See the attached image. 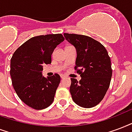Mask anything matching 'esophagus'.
<instances>
[{
	"mask_svg": "<svg viewBox=\"0 0 132 132\" xmlns=\"http://www.w3.org/2000/svg\"><path fill=\"white\" fill-rule=\"evenodd\" d=\"M61 78H62V79H64V78H65V76L61 75Z\"/></svg>",
	"mask_w": 132,
	"mask_h": 132,
	"instance_id": "esophagus-1",
	"label": "esophagus"
}]
</instances>
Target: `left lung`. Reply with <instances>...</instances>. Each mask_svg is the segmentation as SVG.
<instances>
[{
	"mask_svg": "<svg viewBox=\"0 0 132 132\" xmlns=\"http://www.w3.org/2000/svg\"><path fill=\"white\" fill-rule=\"evenodd\" d=\"M64 36L76 50L74 69L81 76L79 81L71 78L72 99L82 108H93L103 100L110 87L112 75L110 57L105 47L92 38L67 33Z\"/></svg>",
	"mask_w": 132,
	"mask_h": 132,
	"instance_id": "obj_1",
	"label": "left lung"
}]
</instances>
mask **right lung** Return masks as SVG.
Instances as JSON below:
<instances>
[{
    "mask_svg": "<svg viewBox=\"0 0 132 132\" xmlns=\"http://www.w3.org/2000/svg\"><path fill=\"white\" fill-rule=\"evenodd\" d=\"M65 40L61 34L31 38L16 50L11 59L10 76L19 98L34 110H43L54 101L61 77H44L43 65L52 63V54Z\"/></svg>",
    "mask_w": 132,
    "mask_h": 132,
    "instance_id": "right-lung-1",
    "label": "right lung"
}]
</instances>
